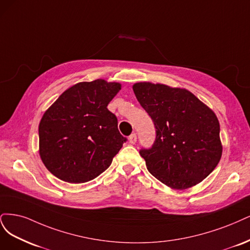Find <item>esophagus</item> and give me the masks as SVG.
Returning a JSON list of instances; mask_svg holds the SVG:
<instances>
[{"label":"esophagus","mask_w":250,"mask_h":250,"mask_svg":"<svg viewBox=\"0 0 250 250\" xmlns=\"http://www.w3.org/2000/svg\"><path fill=\"white\" fill-rule=\"evenodd\" d=\"M136 141H137V135L135 133L128 137V142H130L131 144H135Z\"/></svg>","instance_id":"obj_1"}]
</instances>
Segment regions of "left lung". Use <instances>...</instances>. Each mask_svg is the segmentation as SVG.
<instances>
[{"mask_svg": "<svg viewBox=\"0 0 250 250\" xmlns=\"http://www.w3.org/2000/svg\"><path fill=\"white\" fill-rule=\"evenodd\" d=\"M133 90L156 127L154 146L140 150L147 170L175 190L205 180L222 155L220 125L213 110L185 88L139 82Z\"/></svg>", "mask_w": 250, "mask_h": 250, "instance_id": "8db88e82", "label": "left lung"}]
</instances>
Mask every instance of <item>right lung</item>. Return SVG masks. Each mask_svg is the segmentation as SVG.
<instances>
[{"mask_svg": "<svg viewBox=\"0 0 250 250\" xmlns=\"http://www.w3.org/2000/svg\"><path fill=\"white\" fill-rule=\"evenodd\" d=\"M122 84L98 79L64 91L39 123V156L61 181L89 182L111 165L125 138L108 110Z\"/></svg>", "mask_w": 250, "mask_h": 250, "instance_id": "add662e5", "label": "right lung"}]
</instances>
